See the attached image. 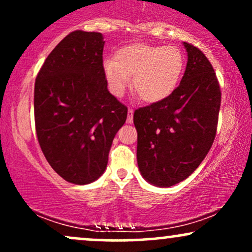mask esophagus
Instances as JSON below:
<instances>
[{
  "instance_id": "34e87169",
  "label": "esophagus",
  "mask_w": 252,
  "mask_h": 252,
  "mask_svg": "<svg viewBox=\"0 0 252 252\" xmlns=\"http://www.w3.org/2000/svg\"><path fill=\"white\" fill-rule=\"evenodd\" d=\"M132 121H134V110L129 109L128 110V117H126V122L132 123Z\"/></svg>"
}]
</instances>
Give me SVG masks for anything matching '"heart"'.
Listing matches in <instances>:
<instances>
[{
  "mask_svg": "<svg viewBox=\"0 0 252 252\" xmlns=\"http://www.w3.org/2000/svg\"><path fill=\"white\" fill-rule=\"evenodd\" d=\"M185 57L176 46L132 43L117 51L115 59L103 63L109 91L121 97L132 77V90L144 103L167 99L180 82Z\"/></svg>",
  "mask_w": 252,
  "mask_h": 252,
  "instance_id": "heart-1",
  "label": "heart"
}]
</instances>
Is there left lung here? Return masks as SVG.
Here are the masks:
<instances>
[{"label": "left lung", "mask_w": 252, "mask_h": 252, "mask_svg": "<svg viewBox=\"0 0 252 252\" xmlns=\"http://www.w3.org/2000/svg\"><path fill=\"white\" fill-rule=\"evenodd\" d=\"M187 66L167 99L137 109V163L149 184L170 187L187 179L206 158L216 137L221 92L205 54L184 42Z\"/></svg>", "instance_id": "obj_1"}]
</instances>
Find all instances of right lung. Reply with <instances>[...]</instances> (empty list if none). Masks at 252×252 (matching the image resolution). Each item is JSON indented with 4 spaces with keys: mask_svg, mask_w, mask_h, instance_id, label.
Here are the masks:
<instances>
[{
    "mask_svg": "<svg viewBox=\"0 0 252 252\" xmlns=\"http://www.w3.org/2000/svg\"><path fill=\"white\" fill-rule=\"evenodd\" d=\"M105 41L97 32H72L46 58L35 79L37 141L63 180L86 185L105 172L128 109L112 96L103 72Z\"/></svg>",
    "mask_w": 252,
    "mask_h": 252,
    "instance_id": "add662e5",
    "label": "right lung"
}]
</instances>
